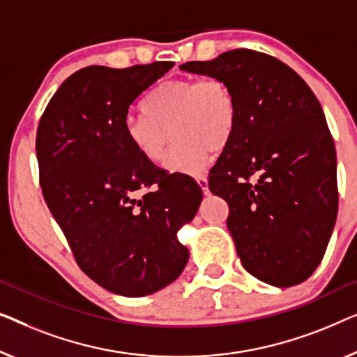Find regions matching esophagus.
<instances>
[{"label":"esophagus","instance_id":"34e87169","mask_svg":"<svg viewBox=\"0 0 357 357\" xmlns=\"http://www.w3.org/2000/svg\"><path fill=\"white\" fill-rule=\"evenodd\" d=\"M195 181H197V184L200 185V189L204 190V194L207 195L210 190H208V179H207V176H197L195 178Z\"/></svg>","mask_w":357,"mask_h":357}]
</instances>
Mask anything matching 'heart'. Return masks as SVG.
Segmentation results:
<instances>
[{
    "label": "heart",
    "instance_id": "1",
    "mask_svg": "<svg viewBox=\"0 0 357 357\" xmlns=\"http://www.w3.org/2000/svg\"><path fill=\"white\" fill-rule=\"evenodd\" d=\"M145 114H128L124 134L147 162H162L172 135L174 144L165 168L200 174L213 150L229 142L238 124V98L225 79H174L158 85L144 102Z\"/></svg>",
    "mask_w": 357,
    "mask_h": 357
}]
</instances>
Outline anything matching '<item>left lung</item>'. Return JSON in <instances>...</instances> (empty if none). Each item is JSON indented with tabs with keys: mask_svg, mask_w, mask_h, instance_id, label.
<instances>
[{
	"mask_svg": "<svg viewBox=\"0 0 357 357\" xmlns=\"http://www.w3.org/2000/svg\"><path fill=\"white\" fill-rule=\"evenodd\" d=\"M179 68L225 79L238 98V124L208 188L228 202L241 264L278 288L303 283L338 212L335 144L317 97L288 64L248 48Z\"/></svg>",
	"mask_w": 357,
	"mask_h": 357,
	"instance_id": "1",
	"label": "left lung"
}]
</instances>
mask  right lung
<instances>
[{
  "label": "right lung",
  "mask_w": 357,
  "mask_h": 357,
  "mask_svg": "<svg viewBox=\"0 0 357 357\" xmlns=\"http://www.w3.org/2000/svg\"><path fill=\"white\" fill-rule=\"evenodd\" d=\"M173 66L79 69L50 100L37 129L45 202L77 265L102 288L128 298L152 294L179 277L189 250L178 231L202 200L192 178L147 162L124 134L134 100Z\"/></svg>",
  "instance_id": "1"
}]
</instances>
